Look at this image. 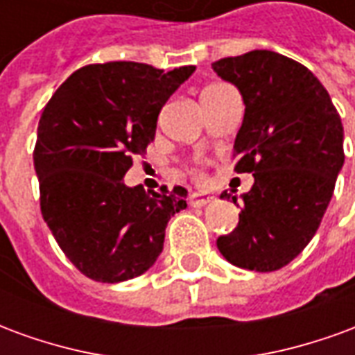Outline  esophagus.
Here are the masks:
<instances>
[{
  "instance_id": "34e87169",
  "label": "esophagus",
  "mask_w": 355,
  "mask_h": 355,
  "mask_svg": "<svg viewBox=\"0 0 355 355\" xmlns=\"http://www.w3.org/2000/svg\"><path fill=\"white\" fill-rule=\"evenodd\" d=\"M211 201H213V196H209V193H192L190 196V205L192 207H203Z\"/></svg>"
}]
</instances>
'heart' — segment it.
I'll return each instance as SVG.
<instances>
[{
	"mask_svg": "<svg viewBox=\"0 0 355 355\" xmlns=\"http://www.w3.org/2000/svg\"><path fill=\"white\" fill-rule=\"evenodd\" d=\"M196 177L203 178V173H201V171H196Z\"/></svg>",
	"mask_w": 355,
	"mask_h": 355,
	"instance_id": "b5f03b06",
	"label": "heart"
}]
</instances>
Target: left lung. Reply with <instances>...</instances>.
<instances>
[{"instance_id": "1", "label": "left lung", "mask_w": 355, "mask_h": 355, "mask_svg": "<svg viewBox=\"0 0 355 355\" xmlns=\"http://www.w3.org/2000/svg\"><path fill=\"white\" fill-rule=\"evenodd\" d=\"M245 102L234 157L253 173L239 223L216 247L234 266L274 272L302 253L320 228L343 169V121L327 89L304 64L274 51H249L213 62Z\"/></svg>"}]
</instances>
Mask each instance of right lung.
Here are the masks:
<instances>
[{
	"instance_id": "right-lung-1",
	"label": "right lung",
	"mask_w": 355,
	"mask_h": 355,
	"mask_svg": "<svg viewBox=\"0 0 355 355\" xmlns=\"http://www.w3.org/2000/svg\"><path fill=\"white\" fill-rule=\"evenodd\" d=\"M193 70L89 64L45 104L34 148L42 215L89 279L117 283L144 274L162 253L169 218L186 209L182 186L144 192L127 188L123 177L154 140L163 104Z\"/></svg>"
}]
</instances>
